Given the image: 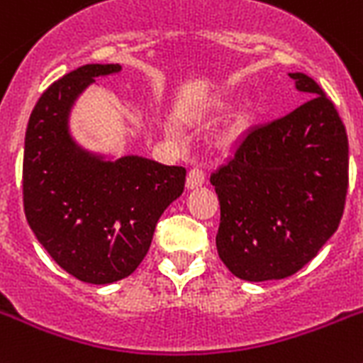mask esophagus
<instances>
[{
  "label": "esophagus",
  "instance_id": "obj_1",
  "mask_svg": "<svg viewBox=\"0 0 363 363\" xmlns=\"http://www.w3.org/2000/svg\"><path fill=\"white\" fill-rule=\"evenodd\" d=\"M203 182H205V172H203L201 167H191L190 172H188L186 186L191 190V188L201 186Z\"/></svg>",
  "mask_w": 363,
  "mask_h": 363
}]
</instances>
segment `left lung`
Wrapping results in <instances>:
<instances>
[{"label":"left lung","instance_id":"8db88e82","mask_svg":"<svg viewBox=\"0 0 363 363\" xmlns=\"http://www.w3.org/2000/svg\"><path fill=\"white\" fill-rule=\"evenodd\" d=\"M289 76L309 99L246 132L211 175L220 201L218 255L246 281L298 272L335 233L347 199L343 121L315 79Z\"/></svg>","mask_w":363,"mask_h":363}]
</instances>
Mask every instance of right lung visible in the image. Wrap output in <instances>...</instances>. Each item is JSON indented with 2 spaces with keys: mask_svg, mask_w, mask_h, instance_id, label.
<instances>
[{
  "mask_svg": "<svg viewBox=\"0 0 363 363\" xmlns=\"http://www.w3.org/2000/svg\"><path fill=\"white\" fill-rule=\"evenodd\" d=\"M121 65H84L50 85L26 130L22 188L29 228L59 267L85 284L130 276L158 218L184 191L186 169L141 156L106 162L69 134V111L96 76Z\"/></svg>",
  "mask_w": 363,
  "mask_h": 363,
  "instance_id": "add662e5",
  "label": "right lung"
}]
</instances>
